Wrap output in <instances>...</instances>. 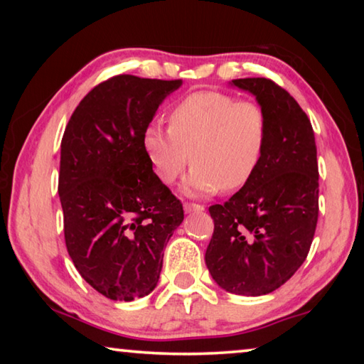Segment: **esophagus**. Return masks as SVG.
<instances>
[{
  "label": "esophagus",
  "mask_w": 364,
  "mask_h": 364,
  "mask_svg": "<svg viewBox=\"0 0 364 364\" xmlns=\"http://www.w3.org/2000/svg\"><path fill=\"white\" fill-rule=\"evenodd\" d=\"M205 207L199 204H184V212L193 213V212H204Z\"/></svg>",
  "instance_id": "esophagus-1"
}]
</instances>
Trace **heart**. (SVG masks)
Instances as JSON below:
<instances>
[{
	"label": "heart",
	"instance_id": "obj_1",
	"mask_svg": "<svg viewBox=\"0 0 364 364\" xmlns=\"http://www.w3.org/2000/svg\"><path fill=\"white\" fill-rule=\"evenodd\" d=\"M170 130L146 127L143 149L157 178L171 184L191 159V194L236 191L260 167L268 144V119L262 106L221 91H196L168 114Z\"/></svg>",
	"mask_w": 364,
	"mask_h": 364
}]
</instances>
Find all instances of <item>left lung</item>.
I'll list each match as a JSON object with an SVG mask.
<instances>
[{
  "instance_id": "8db88e82",
  "label": "left lung",
  "mask_w": 364,
  "mask_h": 364,
  "mask_svg": "<svg viewBox=\"0 0 364 364\" xmlns=\"http://www.w3.org/2000/svg\"><path fill=\"white\" fill-rule=\"evenodd\" d=\"M231 86L255 96L268 119V144L252 180L208 212L213 236L205 263L215 282L237 295L276 291L305 262L318 221L315 133L299 102L268 78Z\"/></svg>"
}]
</instances>
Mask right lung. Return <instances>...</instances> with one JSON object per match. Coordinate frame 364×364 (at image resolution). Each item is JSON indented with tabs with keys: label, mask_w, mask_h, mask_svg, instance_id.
<instances>
[{
	"label": "right lung",
	"mask_w": 364,
	"mask_h": 364,
	"mask_svg": "<svg viewBox=\"0 0 364 364\" xmlns=\"http://www.w3.org/2000/svg\"><path fill=\"white\" fill-rule=\"evenodd\" d=\"M181 83L112 77L83 97L65 127L58 191L67 252L82 278L110 300L154 291L164 247L184 218L141 144L159 106Z\"/></svg>",
	"instance_id": "1"
}]
</instances>
